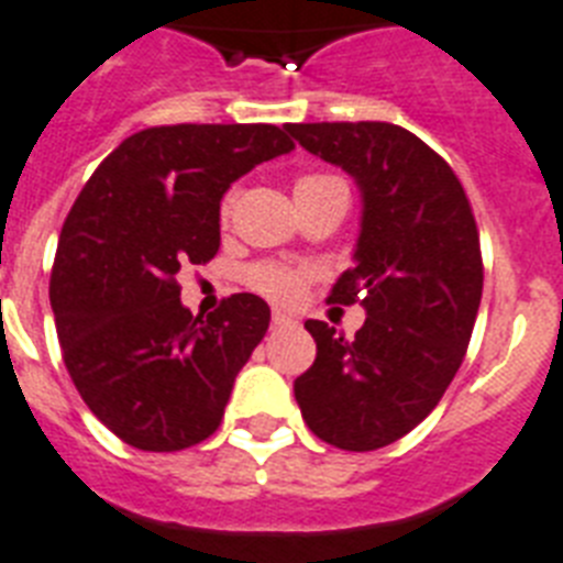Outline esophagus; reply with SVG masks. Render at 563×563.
I'll use <instances>...</instances> for the list:
<instances>
[{
	"instance_id": "esophagus-1",
	"label": "esophagus",
	"mask_w": 563,
	"mask_h": 563,
	"mask_svg": "<svg viewBox=\"0 0 563 563\" xmlns=\"http://www.w3.org/2000/svg\"><path fill=\"white\" fill-rule=\"evenodd\" d=\"M272 323H274V327H289L291 314L280 312V309H274V312H272Z\"/></svg>"
}]
</instances>
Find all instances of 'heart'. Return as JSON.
Wrapping results in <instances>:
<instances>
[{
	"mask_svg": "<svg viewBox=\"0 0 563 563\" xmlns=\"http://www.w3.org/2000/svg\"><path fill=\"white\" fill-rule=\"evenodd\" d=\"M341 178L327 176V173H309V176H300L295 181V196L306 194V190H318V187L335 185ZM231 208H234V194H225L222 205H219V217L222 222H228L231 217ZM309 280V272L297 266H283V263H257V266L249 268V286L257 289L260 295L272 297V300H295L300 291H303V283Z\"/></svg>",
	"mask_w": 563,
	"mask_h": 563,
	"instance_id": "1",
	"label": "heart"
}]
</instances>
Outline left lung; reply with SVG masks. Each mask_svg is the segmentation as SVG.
Instances as JSON below:
<instances>
[{
	"instance_id": "obj_1",
	"label": "left lung",
	"mask_w": 563,
	"mask_h": 563,
	"mask_svg": "<svg viewBox=\"0 0 563 563\" xmlns=\"http://www.w3.org/2000/svg\"><path fill=\"white\" fill-rule=\"evenodd\" d=\"M361 190L355 266L329 300L367 312L353 341L306 321L318 355L295 378L309 431L344 451H376L440 405L463 364L483 297L472 205L442 155L396 123H286Z\"/></svg>"
}]
</instances>
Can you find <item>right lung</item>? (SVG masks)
<instances>
[{
    "instance_id": "obj_1",
    "label": "right lung",
    "mask_w": 563,
    "mask_h": 563,
    "mask_svg": "<svg viewBox=\"0 0 563 563\" xmlns=\"http://www.w3.org/2000/svg\"><path fill=\"white\" fill-rule=\"evenodd\" d=\"M289 150V130L272 123L150 126L100 162L68 210L48 286L63 361L126 445L181 451L222 422L272 309L242 291L202 318L181 306L176 274L217 257L228 187Z\"/></svg>"
}]
</instances>
